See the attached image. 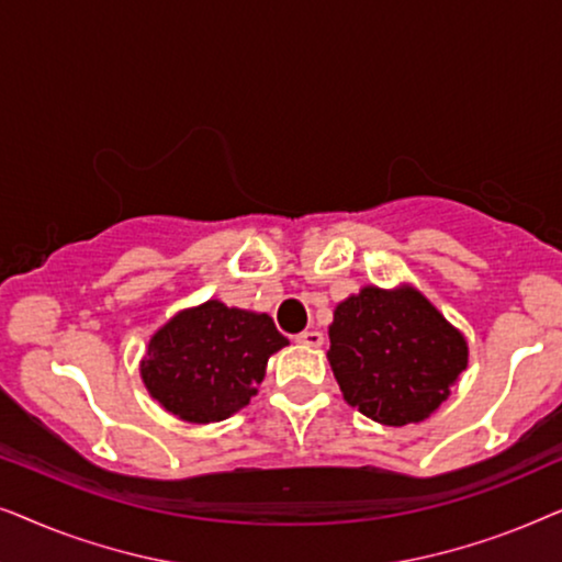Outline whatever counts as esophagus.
Instances as JSON below:
<instances>
[{
    "label": "esophagus",
    "mask_w": 562,
    "mask_h": 562,
    "mask_svg": "<svg viewBox=\"0 0 562 562\" xmlns=\"http://www.w3.org/2000/svg\"><path fill=\"white\" fill-rule=\"evenodd\" d=\"M294 340L299 345H306V348H319L325 337H322V333H317V329H304V333H299Z\"/></svg>",
    "instance_id": "esophagus-1"
}]
</instances>
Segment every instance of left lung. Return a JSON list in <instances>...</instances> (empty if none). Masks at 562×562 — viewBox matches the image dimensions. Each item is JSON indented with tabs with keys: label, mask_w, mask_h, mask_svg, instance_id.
<instances>
[{
	"label": "left lung",
	"mask_w": 562,
	"mask_h": 562,
	"mask_svg": "<svg viewBox=\"0 0 562 562\" xmlns=\"http://www.w3.org/2000/svg\"><path fill=\"white\" fill-rule=\"evenodd\" d=\"M327 358L345 402L402 427L448 398L468 366V345L419 291L366 286L337 304Z\"/></svg>",
	"instance_id": "1"
}]
</instances>
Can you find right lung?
Returning a JSON list of instances; mask_svg holds the SVG:
<instances>
[{
	"label": "right lung",
	"instance_id": "1",
	"mask_svg": "<svg viewBox=\"0 0 562 562\" xmlns=\"http://www.w3.org/2000/svg\"><path fill=\"white\" fill-rule=\"evenodd\" d=\"M289 340L268 314L206 302L150 337L140 366L150 396L179 419H227L256 396L266 363Z\"/></svg>",
	"mask_w": 562,
	"mask_h": 562
}]
</instances>
